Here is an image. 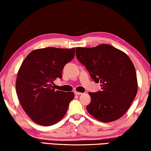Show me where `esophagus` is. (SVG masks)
I'll use <instances>...</instances> for the list:
<instances>
[{"instance_id":"obj_1","label":"esophagus","mask_w":151,"mask_h":151,"mask_svg":"<svg viewBox=\"0 0 151 151\" xmlns=\"http://www.w3.org/2000/svg\"><path fill=\"white\" fill-rule=\"evenodd\" d=\"M75 95H81V94H82V93H81V92H78V91H75Z\"/></svg>"}]
</instances>
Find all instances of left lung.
<instances>
[{
    "label": "left lung",
    "instance_id": "left-lung-1",
    "mask_svg": "<svg viewBox=\"0 0 151 151\" xmlns=\"http://www.w3.org/2000/svg\"><path fill=\"white\" fill-rule=\"evenodd\" d=\"M76 58L101 90L89 92V113L104 123L121 118L132 104L137 91L136 73L132 60L122 51L108 44L96 47H76Z\"/></svg>",
    "mask_w": 151,
    "mask_h": 151
}]
</instances>
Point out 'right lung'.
<instances>
[{
	"instance_id": "1",
	"label": "right lung",
	"mask_w": 151,
	"mask_h": 151,
	"mask_svg": "<svg viewBox=\"0 0 151 151\" xmlns=\"http://www.w3.org/2000/svg\"><path fill=\"white\" fill-rule=\"evenodd\" d=\"M75 49L46 47L27 55L18 71L16 92L20 104L37 124L49 126L66 113L73 92L55 91L53 86L62 70L75 58Z\"/></svg>"
}]
</instances>
